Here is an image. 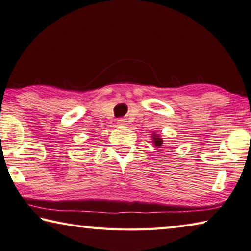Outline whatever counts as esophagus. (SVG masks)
Instances as JSON below:
<instances>
[{
  "label": "esophagus",
  "mask_w": 251,
  "mask_h": 251,
  "mask_svg": "<svg viewBox=\"0 0 251 251\" xmlns=\"http://www.w3.org/2000/svg\"><path fill=\"white\" fill-rule=\"evenodd\" d=\"M117 124H119L120 126H126L127 121L125 119H119V120H117Z\"/></svg>",
  "instance_id": "34e87169"
}]
</instances>
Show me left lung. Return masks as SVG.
<instances>
[{
    "label": "left lung",
    "instance_id": "8db88e82",
    "mask_svg": "<svg viewBox=\"0 0 251 251\" xmlns=\"http://www.w3.org/2000/svg\"><path fill=\"white\" fill-rule=\"evenodd\" d=\"M153 140H154V145H155V146L160 147V146L162 145V139H161V138H159V136L154 135V137H153Z\"/></svg>",
    "mask_w": 251,
    "mask_h": 251
}]
</instances>
